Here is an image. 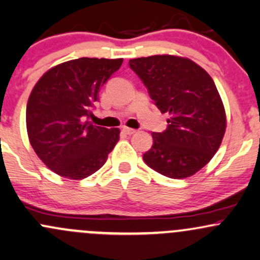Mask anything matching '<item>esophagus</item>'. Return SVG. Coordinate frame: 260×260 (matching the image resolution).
Instances as JSON below:
<instances>
[{
	"mask_svg": "<svg viewBox=\"0 0 260 260\" xmlns=\"http://www.w3.org/2000/svg\"><path fill=\"white\" fill-rule=\"evenodd\" d=\"M122 131H123V132L126 134H128V136H132V134L137 132V131L133 129V128H128V127H123V129H122Z\"/></svg>",
	"mask_w": 260,
	"mask_h": 260,
	"instance_id": "obj_1",
	"label": "esophagus"
}]
</instances>
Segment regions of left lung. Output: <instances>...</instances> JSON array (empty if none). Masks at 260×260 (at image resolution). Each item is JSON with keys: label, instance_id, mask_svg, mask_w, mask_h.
Masks as SVG:
<instances>
[{"label": "left lung", "instance_id": "1", "mask_svg": "<svg viewBox=\"0 0 260 260\" xmlns=\"http://www.w3.org/2000/svg\"><path fill=\"white\" fill-rule=\"evenodd\" d=\"M169 126L153 132L143 155L150 169L170 178L194 175L211 160L225 134L226 115L211 77L188 58L170 55L129 59Z\"/></svg>", "mask_w": 260, "mask_h": 260}]
</instances>
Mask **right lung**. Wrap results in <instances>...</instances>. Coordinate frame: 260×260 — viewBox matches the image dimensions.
Segmentation results:
<instances>
[{
	"label": "right lung",
	"instance_id": "add662e5",
	"mask_svg": "<svg viewBox=\"0 0 260 260\" xmlns=\"http://www.w3.org/2000/svg\"><path fill=\"white\" fill-rule=\"evenodd\" d=\"M123 59L82 57L47 71L39 79L26 105L29 140L53 172L83 180L106 162L120 139L118 128L89 122L99 91L120 70Z\"/></svg>",
	"mask_w": 260,
	"mask_h": 260
}]
</instances>
